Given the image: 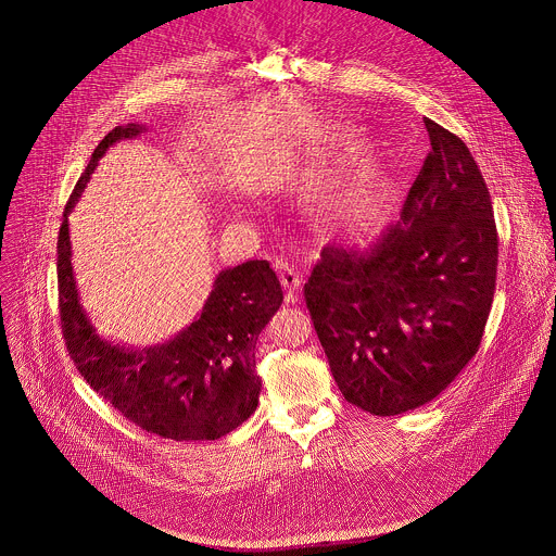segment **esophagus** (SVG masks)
<instances>
[{"instance_id": "34e87169", "label": "esophagus", "mask_w": 556, "mask_h": 556, "mask_svg": "<svg viewBox=\"0 0 556 556\" xmlns=\"http://www.w3.org/2000/svg\"><path fill=\"white\" fill-rule=\"evenodd\" d=\"M276 269H278V274H280V282H282V287L285 289H289V293L291 291H298L300 287H302V276H300V271L293 267V265H289L287 261H276Z\"/></svg>"}]
</instances>
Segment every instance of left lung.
I'll return each mask as SVG.
<instances>
[{"mask_svg":"<svg viewBox=\"0 0 556 556\" xmlns=\"http://www.w3.org/2000/svg\"><path fill=\"white\" fill-rule=\"evenodd\" d=\"M430 154L400 219L367 248L326 245L304 298L339 391L371 415L434 400L478 352L497 271L484 178L424 117Z\"/></svg>","mask_w":556,"mask_h":556,"instance_id":"8db88e82","label":"left lung"}]
</instances>
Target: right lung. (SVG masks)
<instances>
[{
	"mask_svg": "<svg viewBox=\"0 0 556 556\" xmlns=\"http://www.w3.org/2000/svg\"><path fill=\"white\" fill-rule=\"evenodd\" d=\"M141 132V124L111 130L65 206L59 235L63 337L85 380L124 417L165 439L215 441L258 406L256 341L280 308L282 289L267 261H248L217 274L200 315L172 339L135 348L100 337L80 304L70 213L106 150Z\"/></svg>",
	"mask_w": 556,
	"mask_h": 556,
	"instance_id": "1",
	"label": "right lung"
}]
</instances>
